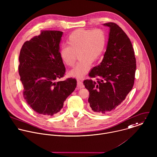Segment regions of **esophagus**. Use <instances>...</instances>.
<instances>
[{"instance_id": "1", "label": "esophagus", "mask_w": 157, "mask_h": 157, "mask_svg": "<svg viewBox=\"0 0 157 157\" xmlns=\"http://www.w3.org/2000/svg\"><path fill=\"white\" fill-rule=\"evenodd\" d=\"M84 87V84H83V82L82 81H79V80H78L77 81V87H76V89H81L82 88Z\"/></svg>"}]
</instances>
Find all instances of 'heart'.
Wrapping results in <instances>:
<instances>
[{"label": "heart", "instance_id": "1", "mask_svg": "<svg viewBox=\"0 0 157 157\" xmlns=\"http://www.w3.org/2000/svg\"><path fill=\"white\" fill-rule=\"evenodd\" d=\"M106 41V35L100 29H80L72 32L67 39L68 46L62 47L59 52L62 62L70 67L74 66L78 54L79 60L70 71V75L77 78L84 76L92 62L97 61L102 54Z\"/></svg>", "mask_w": 157, "mask_h": 157}]
</instances>
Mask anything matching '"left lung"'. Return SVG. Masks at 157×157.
Instances as JSON below:
<instances>
[{
  "label": "left lung",
  "instance_id": "left-lung-1",
  "mask_svg": "<svg viewBox=\"0 0 157 157\" xmlns=\"http://www.w3.org/2000/svg\"><path fill=\"white\" fill-rule=\"evenodd\" d=\"M109 27L106 52L101 62L89 73L90 79L84 81L89 92L88 101L94 112L100 114L114 111L132 90L136 68L132 42L116 23Z\"/></svg>",
  "mask_w": 157,
  "mask_h": 157
}]
</instances>
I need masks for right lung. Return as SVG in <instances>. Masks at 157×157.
Listing matches in <instances>:
<instances>
[{
	"label": "right lung",
	"mask_w": 157,
	"mask_h": 157,
	"mask_svg": "<svg viewBox=\"0 0 157 157\" xmlns=\"http://www.w3.org/2000/svg\"><path fill=\"white\" fill-rule=\"evenodd\" d=\"M62 35L60 31L43 30L25 41L20 51L19 74L24 99L42 116H52L59 113L76 87L75 79L56 81L65 73L59 55Z\"/></svg>",
	"instance_id": "add662e5"
}]
</instances>
